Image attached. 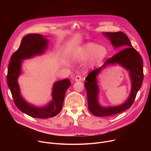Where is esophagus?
Segmentation results:
<instances>
[{
    "mask_svg": "<svg viewBox=\"0 0 151 151\" xmlns=\"http://www.w3.org/2000/svg\"><path fill=\"white\" fill-rule=\"evenodd\" d=\"M81 79H82V77L81 75H77L75 78V81L76 82L80 81H81Z\"/></svg>",
    "mask_w": 151,
    "mask_h": 151,
    "instance_id": "1",
    "label": "esophagus"
}]
</instances>
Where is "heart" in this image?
<instances>
[{
	"label": "heart",
	"mask_w": 151,
	"mask_h": 151,
	"mask_svg": "<svg viewBox=\"0 0 151 151\" xmlns=\"http://www.w3.org/2000/svg\"><path fill=\"white\" fill-rule=\"evenodd\" d=\"M108 52L104 46L87 43L85 44L78 52V57L82 60H86L90 58V61L93 65L101 63L107 57Z\"/></svg>",
	"instance_id": "1"
}]
</instances>
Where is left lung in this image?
<instances>
[{"mask_svg": "<svg viewBox=\"0 0 151 151\" xmlns=\"http://www.w3.org/2000/svg\"><path fill=\"white\" fill-rule=\"evenodd\" d=\"M103 34L108 37L115 48L122 47L124 49L107 59L101 67L91 72L85 78L87 82L84 85L87 93L88 109L92 114L97 116L114 115L130 108L141 87L143 79L142 57L133 47L128 36L122 32H105ZM116 63L120 64L129 71L132 81V91L127 100L121 105L102 107L98 102V88L96 77L102 69L109 64Z\"/></svg>", "mask_w": 151, "mask_h": 151, "instance_id": "1", "label": "left lung"}]
</instances>
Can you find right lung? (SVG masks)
Masks as SVG:
<instances>
[{
  "label": "right lung",
  "instance_id": "right-lung-1",
  "mask_svg": "<svg viewBox=\"0 0 151 151\" xmlns=\"http://www.w3.org/2000/svg\"><path fill=\"white\" fill-rule=\"evenodd\" d=\"M48 40L39 34H28L25 36L19 48L12 55L9 63L7 83L17 108L27 115L37 118H52L61 111L67 89L71 82L69 79L59 81L53 85L52 101L46 106L37 107L29 104L21 97L17 79L21 74L22 60L31 58L44 53L48 46Z\"/></svg>",
  "mask_w": 151,
  "mask_h": 151
}]
</instances>
